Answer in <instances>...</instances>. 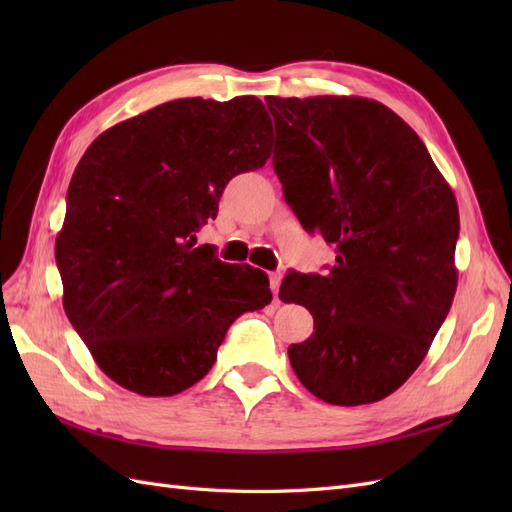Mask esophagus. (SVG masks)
<instances>
[{
  "instance_id": "obj_1",
  "label": "esophagus",
  "mask_w": 512,
  "mask_h": 512,
  "mask_svg": "<svg viewBox=\"0 0 512 512\" xmlns=\"http://www.w3.org/2000/svg\"><path fill=\"white\" fill-rule=\"evenodd\" d=\"M280 284H282V273L280 271L269 273V286H271L275 297H277V290H280Z\"/></svg>"
}]
</instances>
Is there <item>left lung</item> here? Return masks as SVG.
Returning a JSON list of instances; mask_svg holds the SVG:
<instances>
[{
  "label": "left lung",
  "mask_w": 512,
  "mask_h": 512,
  "mask_svg": "<svg viewBox=\"0 0 512 512\" xmlns=\"http://www.w3.org/2000/svg\"><path fill=\"white\" fill-rule=\"evenodd\" d=\"M267 106L286 203L337 247L327 275L282 282L280 299L314 316V333L288 346L290 365L327 404H374L423 363L451 309L455 194L418 134L376 100L267 96Z\"/></svg>",
  "instance_id": "obj_1"
}]
</instances>
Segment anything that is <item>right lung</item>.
Returning <instances> with one entry per match:
<instances>
[{"label": "right lung", "mask_w": 512, "mask_h": 512, "mask_svg": "<svg viewBox=\"0 0 512 512\" xmlns=\"http://www.w3.org/2000/svg\"><path fill=\"white\" fill-rule=\"evenodd\" d=\"M271 132L256 96L181 98L108 128L76 166L55 241L64 309L123 389H190L230 324L271 303L267 273L194 245L226 183L265 166Z\"/></svg>", "instance_id": "1"}]
</instances>
